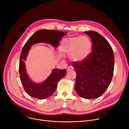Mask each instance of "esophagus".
I'll return each instance as SVG.
<instances>
[{
	"mask_svg": "<svg viewBox=\"0 0 129 129\" xmlns=\"http://www.w3.org/2000/svg\"><path fill=\"white\" fill-rule=\"evenodd\" d=\"M74 70V68H73V66H69L68 68H67V70L68 71H73Z\"/></svg>",
	"mask_w": 129,
	"mask_h": 129,
	"instance_id": "obj_1",
	"label": "esophagus"
}]
</instances>
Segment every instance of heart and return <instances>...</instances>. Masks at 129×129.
<instances>
[{
    "label": "heart",
    "mask_w": 129,
    "mask_h": 129,
    "mask_svg": "<svg viewBox=\"0 0 129 129\" xmlns=\"http://www.w3.org/2000/svg\"><path fill=\"white\" fill-rule=\"evenodd\" d=\"M91 47L90 40L86 37H77L64 39L61 44L60 50L70 55L74 61H81L89 54Z\"/></svg>",
    "instance_id": "b5f03b06"
}]
</instances>
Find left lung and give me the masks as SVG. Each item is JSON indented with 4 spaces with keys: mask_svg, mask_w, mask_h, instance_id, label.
Listing matches in <instances>:
<instances>
[{
    "mask_svg": "<svg viewBox=\"0 0 129 129\" xmlns=\"http://www.w3.org/2000/svg\"><path fill=\"white\" fill-rule=\"evenodd\" d=\"M84 33L91 39L92 52L84 60L73 63L76 73L75 89L81 97L94 99L102 95L111 82L114 54L109 43L100 34L93 31Z\"/></svg>",
    "mask_w": 129,
    "mask_h": 129,
    "instance_id": "left-lung-1",
    "label": "left lung"
}]
</instances>
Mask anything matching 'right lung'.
Listing matches in <instances>:
<instances>
[{"mask_svg":"<svg viewBox=\"0 0 129 129\" xmlns=\"http://www.w3.org/2000/svg\"><path fill=\"white\" fill-rule=\"evenodd\" d=\"M65 35L66 33L58 30H40L34 33L23 46L20 55L19 71L24 89L29 96L39 99L48 98L55 91L59 80L66 73L65 69H55L44 83L36 84L31 82L26 74L24 62L30 47L34 44L44 42L51 44L56 48L61 38Z\"/></svg>","mask_w":129,"mask_h":129,"instance_id":"right-lung-1","label":"right lung"}]
</instances>
